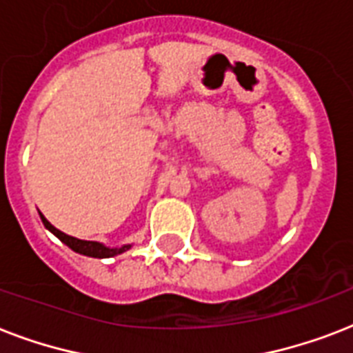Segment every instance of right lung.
Wrapping results in <instances>:
<instances>
[{
  "label": "right lung",
  "instance_id": "add662e5",
  "mask_svg": "<svg viewBox=\"0 0 353 353\" xmlns=\"http://www.w3.org/2000/svg\"><path fill=\"white\" fill-rule=\"evenodd\" d=\"M41 221H43V225L52 232V234H57L60 240L65 243L68 247H71L74 252H80V254H85V256H93V258H110L115 256V254H121L126 249H130V245H122L121 249H110V247H104L99 241H88V240H79V238H73V236L65 234V232L58 231L57 227H52L49 221L40 214Z\"/></svg>",
  "mask_w": 353,
  "mask_h": 353
}]
</instances>
